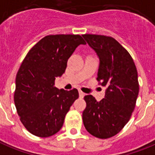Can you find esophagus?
<instances>
[{
  "label": "esophagus",
  "mask_w": 155,
  "mask_h": 155,
  "mask_svg": "<svg viewBox=\"0 0 155 155\" xmlns=\"http://www.w3.org/2000/svg\"><path fill=\"white\" fill-rule=\"evenodd\" d=\"M84 97H85V93H83V92H81V91H79V97L83 98Z\"/></svg>",
  "instance_id": "1"
}]
</instances>
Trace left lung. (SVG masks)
Returning a JSON list of instances; mask_svg holds the SVG:
<instances>
[{"label":"left lung","mask_w":155,"mask_h":155,"mask_svg":"<svg viewBox=\"0 0 155 155\" xmlns=\"http://www.w3.org/2000/svg\"><path fill=\"white\" fill-rule=\"evenodd\" d=\"M99 58L97 81L106 87L104 98L97 101L85 96L83 124L92 135L108 139L116 135L130 120L139 95L138 73L130 54L115 39L82 35Z\"/></svg>","instance_id":"left-lung-1"}]
</instances>
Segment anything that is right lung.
Here are the masks:
<instances>
[{"label":"right lung","mask_w":155,"mask_h":155,"mask_svg":"<svg viewBox=\"0 0 155 155\" xmlns=\"http://www.w3.org/2000/svg\"><path fill=\"white\" fill-rule=\"evenodd\" d=\"M86 44L79 35H51L39 40L24 58L16 78L14 102L26 129L39 137H49L62 128L78 89L54 87L77 47Z\"/></svg>","instance_id":"right-lung-1"}]
</instances>
